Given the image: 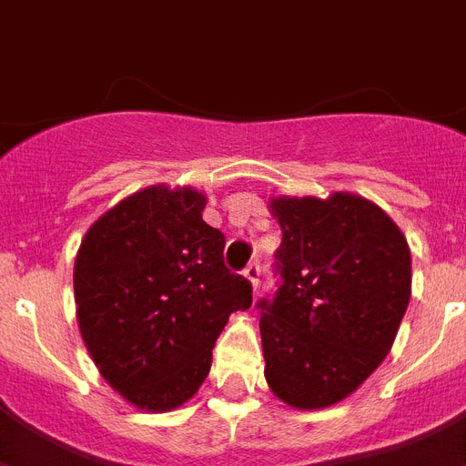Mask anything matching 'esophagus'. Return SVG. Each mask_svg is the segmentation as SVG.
<instances>
[{"label":"esophagus","mask_w":466,"mask_h":466,"mask_svg":"<svg viewBox=\"0 0 466 466\" xmlns=\"http://www.w3.org/2000/svg\"><path fill=\"white\" fill-rule=\"evenodd\" d=\"M244 275H246V279L251 281L253 289H258V284H260V263H258V260H253V263L246 265Z\"/></svg>","instance_id":"esophagus-1"}]
</instances>
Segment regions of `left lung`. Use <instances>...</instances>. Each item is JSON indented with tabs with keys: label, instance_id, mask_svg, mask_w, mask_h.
Returning a JSON list of instances; mask_svg holds the SVG:
<instances>
[{
	"label": "left lung",
	"instance_id": "8db88e82",
	"mask_svg": "<svg viewBox=\"0 0 466 466\" xmlns=\"http://www.w3.org/2000/svg\"><path fill=\"white\" fill-rule=\"evenodd\" d=\"M279 275L260 299L265 379L299 410L350 396L389 355L412 289L410 246L384 210L355 194L272 198Z\"/></svg>",
	"mask_w": 466,
	"mask_h": 466
}]
</instances>
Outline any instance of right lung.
<instances>
[{"instance_id":"1","label":"right lung","mask_w":466,"mask_h":466,"mask_svg":"<svg viewBox=\"0 0 466 466\" xmlns=\"http://www.w3.org/2000/svg\"><path fill=\"white\" fill-rule=\"evenodd\" d=\"M191 187L137 191L89 227L76 258L82 341L120 396L173 410L210 372L229 315L251 308V281L222 260L225 234L203 222Z\"/></svg>"}]
</instances>
